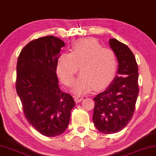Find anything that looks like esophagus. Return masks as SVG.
Listing matches in <instances>:
<instances>
[{
	"instance_id": "34e87169",
	"label": "esophagus",
	"mask_w": 156,
	"mask_h": 156,
	"mask_svg": "<svg viewBox=\"0 0 156 156\" xmlns=\"http://www.w3.org/2000/svg\"><path fill=\"white\" fill-rule=\"evenodd\" d=\"M83 98H84V97L82 96V95H77V96L75 97V100H76V101L77 103L80 102V101H81Z\"/></svg>"
}]
</instances>
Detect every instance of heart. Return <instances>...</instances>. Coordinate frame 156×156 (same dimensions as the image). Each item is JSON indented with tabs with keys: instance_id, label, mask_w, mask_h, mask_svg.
<instances>
[{
	"instance_id": "1",
	"label": "heart",
	"mask_w": 156,
	"mask_h": 156,
	"mask_svg": "<svg viewBox=\"0 0 156 156\" xmlns=\"http://www.w3.org/2000/svg\"><path fill=\"white\" fill-rule=\"evenodd\" d=\"M118 65L113 50L103 48L94 38H82L73 43L71 53L60 55L56 73L64 84L70 86L80 66L81 74L75 83L73 90L82 94L93 88L100 90L107 88L115 78Z\"/></svg>"
}]
</instances>
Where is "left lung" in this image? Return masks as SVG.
Here are the masks:
<instances>
[{"mask_svg": "<svg viewBox=\"0 0 156 156\" xmlns=\"http://www.w3.org/2000/svg\"><path fill=\"white\" fill-rule=\"evenodd\" d=\"M109 45L118 58L117 75L110 86L93 98V123L105 134L119 132L128 125L139 92L138 68L133 52L115 38L110 39Z\"/></svg>", "mask_w": 156, "mask_h": 156, "instance_id": "1", "label": "left lung"}]
</instances>
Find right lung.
Here are the masks:
<instances>
[{
  "instance_id": "right-lung-1",
  "label": "right lung",
  "mask_w": 156,
  "mask_h": 156,
  "mask_svg": "<svg viewBox=\"0 0 156 156\" xmlns=\"http://www.w3.org/2000/svg\"><path fill=\"white\" fill-rule=\"evenodd\" d=\"M65 43L48 36L28 43L17 62L16 91L25 116L43 136L63 133L69 124L76 103L71 95L61 90L56 75L58 59Z\"/></svg>"
}]
</instances>
